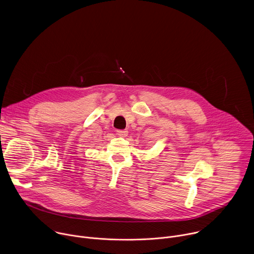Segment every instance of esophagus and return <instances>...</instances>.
<instances>
[{
    "mask_svg": "<svg viewBox=\"0 0 254 254\" xmlns=\"http://www.w3.org/2000/svg\"><path fill=\"white\" fill-rule=\"evenodd\" d=\"M128 133V131L127 129H119L117 130V134L120 136H127Z\"/></svg>",
    "mask_w": 254,
    "mask_h": 254,
    "instance_id": "esophagus-1",
    "label": "esophagus"
}]
</instances>
